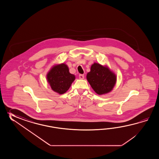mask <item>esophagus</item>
Segmentation results:
<instances>
[{
	"label": "esophagus",
	"mask_w": 159,
	"mask_h": 159,
	"mask_svg": "<svg viewBox=\"0 0 159 159\" xmlns=\"http://www.w3.org/2000/svg\"><path fill=\"white\" fill-rule=\"evenodd\" d=\"M79 78L81 80H83L84 78V75H79Z\"/></svg>",
	"instance_id": "esophagus-1"
}]
</instances>
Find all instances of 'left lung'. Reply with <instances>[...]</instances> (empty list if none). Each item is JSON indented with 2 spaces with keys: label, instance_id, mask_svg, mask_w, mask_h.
I'll return each instance as SVG.
<instances>
[{
  "label": "left lung",
  "instance_id": "left-lung-1",
  "mask_svg": "<svg viewBox=\"0 0 159 159\" xmlns=\"http://www.w3.org/2000/svg\"><path fill=\"white\" fill-rule=\"evenodd\" d=\"M86 78L91 88L99 95L111 91L116 81V75L107 66L95 62L91 65Z\"/></svg>",
  "mask_w": 159,
  "mask_h": 159
}]
</instances>
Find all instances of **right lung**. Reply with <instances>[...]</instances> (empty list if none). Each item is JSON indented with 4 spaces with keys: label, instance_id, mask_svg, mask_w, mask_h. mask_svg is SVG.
<instances>
[{
    "label": "right lung",
    "instance_id": "right-lung-1",
    "mask_svg": "<svg viewBox=\"0 0 159 159\" xmlns=\"http://www.w3.org/2000/svg\"><path fill=\"white\" fill-rule=\"evenodd\" d=\"M75 78V75L70 73L68 66L64 63L53 66L47 75L52 89L60 94L68 91Z\"/></svg>",
    "mask_w": 159,
    "mask_h": 159
}]
</instances>
